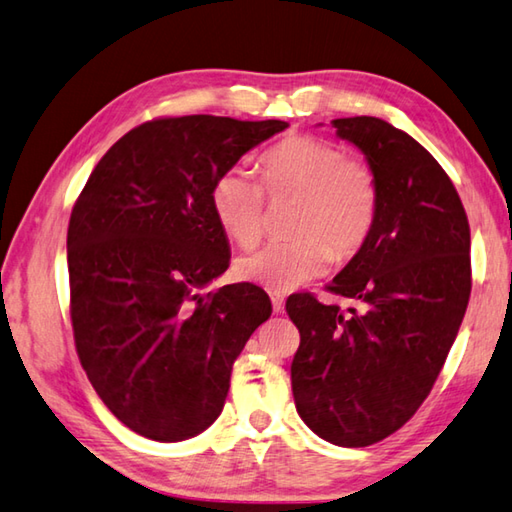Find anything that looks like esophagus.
<instances>
[{
  "instance_id": "obj_1",
  "label": "esophagus",
  "mask_w": 512,
  "mask_h": 512,
  "mask_svg": "<svg viewBox=\"0 0 512 512\" xmlns=\"http://www.w3.org/2000/svg\"><path fill=\"white\" fill-rule=\"evenodd\" d=\"M271 302L275 313H284V297L280 293H271Z\"/></svg>"
}]
</instances>
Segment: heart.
Instances as JSON below:
<instances>
[{
    "label": "heart",
    "mask_w": 512,
    "mask_h": 512,
    "mask_svg": "<svg viewBox=\"0 0 512 512\" xmlns=\"http://www.w3.org/2000/svg\"><path fill=\"white\" fill-rule=\"evenodd\" d=\"M259 176L271 197H297L291 232L237 262L241 280L268 291H295L327 273L333 257L349 259L374 230L380 190L374 167L322 138L295 134L266 150ZM244 170H228L212 185L210 203L221 230L241 248L264 232V190Z\"/></svg>",
    "instance_id": "b5f03b06"
}]
</instances>
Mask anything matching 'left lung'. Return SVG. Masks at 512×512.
Masks as SVG:
<instances>
[{"instance_id": "left-lung-1", "label": "left lung", "mask_w": 512, "mask_h": 512, "mask_svg": "<svg viewBox=\"0 0 512 512\" xmlns=\"http://www.w3.org/2000/svg\"><path fill=\"white\" fill-rule=\"evenodd\" d=\"M333 127L374 167L378 217L329 286L360 311L311 293L286 300L300 331L291 385L320 439L365 448L410 421L441 374L470 300V226L450 176L410 134L374 116Z\"/></svg>"}]
</instances>
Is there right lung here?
Here are the masks:
<instances>
[{
  "label": "right lung",
  "instance_id": "1",
  "mask_svg": "<svg viewBox=\"0 0 512 512\" xmlns=\"http://www.w3.org/2000/svg\"><path fill=\"white\" fill-rule=\"evenodd\" d=\"M284 120L156 118L109 147L67 232L71 324L82 369L120 423L183 441L224 410L232 362L271 300L248 282L203 293L230 246L212 212L221 174Z\"/></svg>",
  "mask_w": 512,
  "mask_h": 512
}]
</instances>
